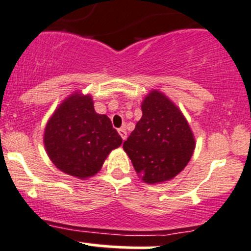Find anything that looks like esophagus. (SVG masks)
<instances>
[{"instance_id":"obj_1","label":"esophagus","mask_w":251,"mask_h":251,"mask_svg":"<svg viewBox=\"0 0 251 251\" xmlns=\"http://www.w3.org/2000/svg\"><path fill=\"white\" fill-rule=\"evenodd\" d=\"M118 133H120L121 138H122L123 140H126V128H120V129H118Z\"/></svg>"}]
</instances>
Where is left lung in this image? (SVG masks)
Here are the masks:
<instances>
[{
    "label": "left lung",
    "instance_id": "8db88e82",
    "mask_svg": "<svg viewBox=\"0 0 251 251\" xmlns=\"http://www.w3.org/2000/svg\"><path fill=\"white\" fill-rule=\"evenodd\" d=\"M141 110L143 117L123 143V149L146 183L165 182L189 162L194 136L184 116L163 94L151 91Z\"/></svg>",
    "mask_w": 251,
    "mask_h": 251
}]
</instances>
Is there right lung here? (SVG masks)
Masks as SVG:
<instances>
[{
  "instance_id": "obj_1",
  "label": "right lung",
  "mask_w": 251,
  "mask_h": 251,
  "mask_svg": "<svg viewBox=\"0 0 251 251\" xmlns=\"http://www.w3.org/2000/svg\"><path fill=\"white\" fill-rule=\"evenodd\" d=\"M44 143L58 170L88 178L100 171L108 153L122 144V138L107 116L95 112L90 96L74 94L49 121Z\"/></svg>"
}]
</instances>
